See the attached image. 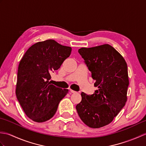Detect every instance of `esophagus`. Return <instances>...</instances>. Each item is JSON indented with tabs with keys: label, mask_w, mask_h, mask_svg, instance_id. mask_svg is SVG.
I'll return each mask as SVG.
<instances>
[{
	"label": "esophagus",
	"mask_w": 146,
	"mask_h": 146,
	"mask_svg": "<svg viewBox=\"0 0 146 146\" xmlns=\"http://www.w3.org/2000/svg\"><path fill=\"white\" fill-rule=\"evenodd\" d=\"M70 93H72V94H76V93H77L76 91H74V90H71V89L70 90Z\"/></svg>",
	"instance_id": "34e87169"
}]
</instances>
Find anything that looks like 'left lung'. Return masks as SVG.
Segmentation results:
<instances>
[{
    "label": "left lung",
    "mask_w": 146,
    "mask_h": 146,
    "mask_svg": "<svg viewBox=\"0 0 146 146\" xmlns=\"http://www.w3.org/2000/svg\"><path fill=\"white\" fill-rule=\"evenodd\" d=\"M78 52L98 90L91 95L82 93V101L76 106L77 112L89 127L100 128L112 122L125 106L129 84L127 65L122 56L108 44L82 48Z\"/></svg>",
    "instance_id": "left-lung-1"
}]
</instances>
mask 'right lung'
I'll use <instances>...</instances> for the list:
<instances>
[{"label":"right lung","instance_id":"1","mask_svg":"<svg viewBox=\"0 0 146 146\" xmlns=\"http://www.w3.org/2000/svg\"><path fill=\"white\" fill-rule=\"evenodd\" d=\"M71 48L53 39L36 42L27 49L18 67L15 94L29 119L41 123L54 115L59 103L68 93L51 85L50 73L57 70Z\"/></svg>","mask_w":146,"mask_h":146}]
</instances>
